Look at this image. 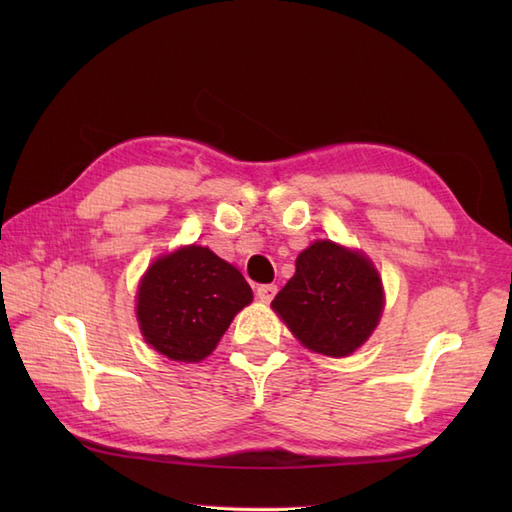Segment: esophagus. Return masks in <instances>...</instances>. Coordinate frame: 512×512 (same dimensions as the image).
<instances>
[{
    "mask_svg": "<svg viewBox=\"0 0 512 512\" xmlns=\"http://www.w3.org/2000/svg\"><path fill=\"white\" fill-rule=\"evenodd\" d=\"M277 295V286L275 284H262L257 286V297L262 301H273V297Z\"/></svg>",
    "mask_w": 512,
    "mask_h": 512,
    "instance_id": "obj_1",
    "label": "esophagus"
}]
</instances>
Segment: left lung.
I'll list each match as a JSON object with an SVG mask.
<instances>
[{
	"label": "left lung",
	"mask_w": 512,
	"mask_h": 512,
	"mask_svg": "<svg viewBox=\"0 0 512 512\" xmlns=\"http://www.w3.org/2000/svg\"><path fill=\"white\" fill-rule=\"evenodd\" d=\"M273 308L310 350L347 356L378 325L383 284L361 253L323 239L297 257V273L277 292Z\"/></svg>",
	"instance_id": "obj_1"
}]
</instances>
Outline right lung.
<instances>
[{
    "instance_id": "add662e5",
    "label": "right lung",
    "mask_w": 512,
    "mask_h": 512,
    "mask_svg": "<svg viewBox=\"0 0 512 512\" xmlns=\"http://www.w3.org/2000/svg\"><path fill=\"white\" fill-rule=\"evenodd\" d=\"M253 290L235 266L204 246H187L151 264L136 314L145 341L171 361L209 356Z\"/></svg>"
}]
</instances>
